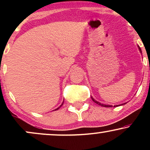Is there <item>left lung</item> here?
<instances>
[{
    "label": "left lung",
    "mask_w": 150,
    "mask_h": 150,
    "mask_svg": "<svg viewBox=\"0 0 150 150\" xmlns=\"http://www.w3.org/2000/svg\"><path fill=\"white\" fill-rule=\"evenodd\" d=\"M137 47H138V49H139V51H140V52L141 53H142V50H141V49H140V46H139L138 45H137ZM91 98H92V101H94V103H96V104H98V105H100V106H104V107H112V105H108V104H101V103L99 102V101H96L95 99H94V98H93L92 97H91ZM126 104V103H124V104H122L121 105H123V104ZM116 106H118V105H116Z\"/></svg>",
    "instance_id": "left-lung-1"
}]
</instances>
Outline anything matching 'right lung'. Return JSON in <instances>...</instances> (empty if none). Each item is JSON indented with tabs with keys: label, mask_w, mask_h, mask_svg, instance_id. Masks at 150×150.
I'll list each match as a JSON object with an SVG mask.
<instances>
[{
	"label": "right lung",
	"mask_w": 150,
	"mask_h": 150,
	"mask_svg": "<svg viewBox=\"0 0 150 150\" xmlns=\"http://www.w3.org/2000/svg\"><path fill=\"white\" fill-rule=\"evenodd\" d=\"M63 102H64V101H63V103H62V104L61 105V106H59V107H58L57 108H56V109H55V111H56V110L59 109V108H61V106H62V105H63Z\"/></svg>",
	"instance_id": "right-lung-1"
}]
</instances>
